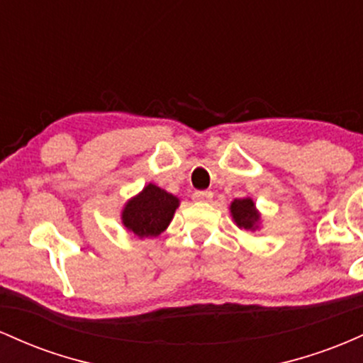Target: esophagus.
<instances>
[{
  "instance_id": "esophagus-1",
  "label": "esophagus",
  "mask_w": 363,
  "mask_h": 363,
  "mask_svg": "<svg viewBox=\"0 0 363 363\" xmlns=\"http://www.w3.org/2000/svg\"><path fill=\"white\" fill-rule=\"evenodd\" d=\"M192 199L195 202H209L211 199H213V192H211V190H197V192L192 195Z\"/></svg>"
}]
</instances>
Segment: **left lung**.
Masks as SVG:
<instances>
[{
  "label": "left lung",
  "mask_w": 363,
  "mask_h": 363,
  "mask_svg": "<svg viewBox=\"0 0 363 363\" xmlns=\"http://www.w3.org/2000/svg\"><path fill=\"white\" fill-rule=\"evenodd\" d=\"M231 216H233L236 226L243 228L247 231H255L259 228L260 214L255 209V203L250 197L235 199L230 206Z\"/></svg>",
  "instance_id": "left-lung-1"
}]
</instances>
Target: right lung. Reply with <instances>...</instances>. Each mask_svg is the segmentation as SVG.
I'll use <instances>...</instances> for the list:
<instances>
[{"label":"right lung","instance_id":"obj_1","mask_svg":"<svg viewBox=\"0 0 363 363\" xmlns=\"http://www.w3.org/2000/svg\"><path fill=\"white\" fill-rule=\"evenodd\" d=\"M178 206V197L149 183L140 194L125 203L121 223L138 238H152L168 228Z\"/></svg>","mask_w":363,"mask_h":363}]
</instances>
